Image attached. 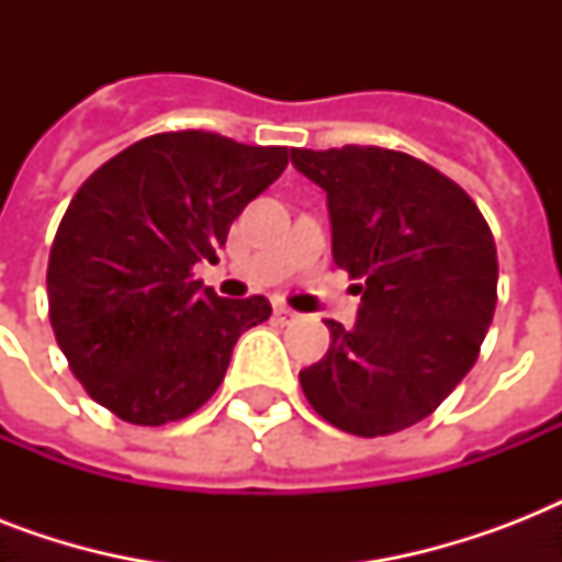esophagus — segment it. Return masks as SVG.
<instances>
[{"mask_svg": "<svg viewBox=\"0 0 562 562\" xmlns=\"http://www.w3.org/2000/svg\"><path fill=\"white\" fill-rule=\"evenodd\" d=\"M273 317H277L280 324H294V321H297V312L289 306H282V303H277V306H273Z\"/></svg>", "mask_w": 562, "mask_h": 562, "instance_id": "obj_1", "label": "esophagus"}]
</instances>
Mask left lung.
I'll return each mask as SVG.
<instances>
[{"label":"left lung","mask_w":562,"mask_h":562,"mask_svg":"<svg viewBox=\"0 0 562 562\" xmlns=\"http://www.w3.org/2000/svg\"><path fill=\"white\" fill-rule=\"evenodd\" d=\"M291 160L326 192L335 265L361 280L359 321H326L333 344L300 370L303 393L347 435L402 431L479 359L496 312L493 233L470 194L411 154L344 145Z\"/></svg>","instance_id":"8db88e82"}]
</instances>
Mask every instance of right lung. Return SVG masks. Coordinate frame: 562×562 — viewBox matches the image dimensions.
<instances>
[{"label": "right lung", "instance_id": "add662e5", "mask_svg": "<svg viewBox=\"0 0 562 562\" xmlns=\"http://www.w3.org/2000/svg\"><path fill=\"white\" fill-rule=\"evenodd\" d=\"M289 166L282 145L206 131L145 136L75 192L48 254V321L92 400L162 426L218 391L238 335L271 317L259 294L218 297L194 280L238 212Z\"/></svg>", "mask_w": 562, "mask_h": 562}]
</instances>
